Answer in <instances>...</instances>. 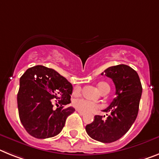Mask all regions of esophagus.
I'll return each mask as SVG.
<instances>
[{
  "label": "esophagus",
  "mask_w": 159,
  "mask_h": 159,
  "mask_svg": "<svg viewBox=\"0 0 159 159\" xmlns=\"http://www.w3.org/2000/svg\"><path fill=\"white\" fill-rule=\"evenodd\" d=\"M77 112L79 113L81 116H84V115H85V113H84L83 111H80V110H77Z\"/></svg>",
  "instance_id": "obj_1"
}]
</instances>
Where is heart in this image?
<instances>
[{"label":"heart","instance_id":"b5f03b06","mask_svg":"<svg viewBox=\"0 0 159 159\" xmlns=\"http://www.w3.org/2000/svg\"><path fill=\"white\" fill-rule=\"evenodd\" d=\"M98 89L102 94H105V93H108L110 90V86L107 82H99L98 84ZM81 91V87L78 86H75L73 89V94H78ZM74 107L83 111V112H91L94 111L96 109H98L100 107V105L95 102H90L88 100L83 99V98H78V99H75L73 102Z\"/></svg>","mask_w":159,"mask_h":159}]
</instances>
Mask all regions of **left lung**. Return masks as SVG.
Masks as SVG:
<instances>
[{
    "mask_svg": "<svg viewBox=\"0 0 159 159\" xmlns=\"http://www.w3.org/2000/svg\"><path fill=\"white\" fill-rule=\"evenodd\" d=\"M101 75L112 79L116 97L108 107L103 110L110 113L107 115V118L95 116L94 120L86 126V130L94 140L111 143L125 135L135 121L139 110L142 86L137 72L126 65L107 68Z\"/></svg>",
    "mask_w": 159,
    "mask_h": 159,
    "instance_id": "obj_1",
    "label": "left lung"
}]
</instances>
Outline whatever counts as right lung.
Instances as JSON below:
<instances>
[{"mask_svg": "<svg viewBox=\"0 0 159 159\" xmlns=\"http://www.w3.org/2000/svg\"><path fill=\"white\" fill-rule=\"evenodd\" d=\"M73 86L52 69L36 65L28 69L20 78L18 108L21 123L30 135L45 139L59 134L65 120L75 109L71 102ZM56 103L57 109L53 107Z\"/></svg>", "mask_w": 159, "mask_h": 159, "instance_id": "add662e5", "label": "right lung"}]
</instances>
